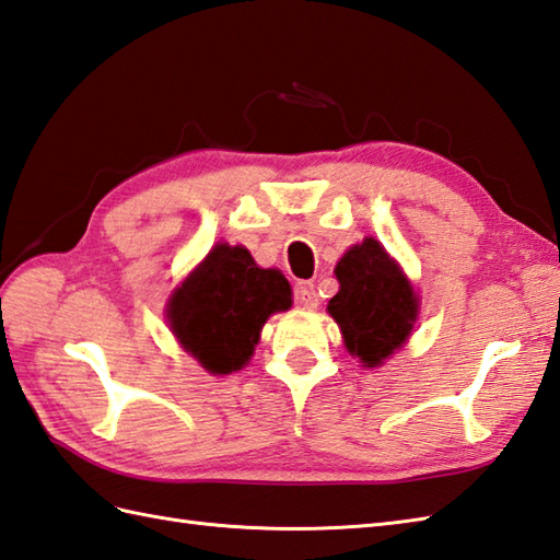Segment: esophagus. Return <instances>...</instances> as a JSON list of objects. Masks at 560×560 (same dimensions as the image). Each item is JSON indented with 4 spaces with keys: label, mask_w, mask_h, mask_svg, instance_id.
Masks as SVG:
<instances>
[{
    "label": "esophagus",
    "mask_w": 560,
    "mask_h": 560,
    "mask_svg": "<svg viewBox=\"0 0 560 560\" xmlns=\"http://www.w3.org/2000/svg\"><path fill=\"white\" fill-rule=\"evenodd\" d=\"M293 298H295V303L301 305V307H305V310L317 307L315 283H312V281H298L295 283V291H293Z\"/></svg>",
    "instance_id": "esophagus-1"
}]
</instances>
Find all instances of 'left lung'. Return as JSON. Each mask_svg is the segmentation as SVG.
Segmentation results:
<instances>
[{"instance_id": "obj_1", "label": "left lung", "mask_w": 560, "mask_h": 560, "mask_svg": "<svg viewBox=\"0 0 560 560\" xmlns=\"http://www.w3.org/2000/svg\"><path fill=\"white\" fill-rule=\"evenodd\" d=\"M339 279L327 310L339 324L343 343L362 368H380L408 341L420 301L396 259L376 238L353 245L334 269Z\"/></svg>"}]
</instances>
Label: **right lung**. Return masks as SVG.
I'll return each mask as SVG.
<instances>
[{
  "label": "right lung",
  "mask_w": 560,
  "mask_h": 560,
  "mask_svg": "<svg viewBox=\"0 0 560 560\" xmlns=\"http://www.w3.org/2000/svg\"><path fill=\"white\" fill-rule=\"evenodd\" d=\"M291 303L279 269L257 267L243 245L219 243L168 298L166 319L207 372L231 374L248 365L267 317Z\"/></svg>",
  "instance_id": "obj_1"
}]
</instances>
